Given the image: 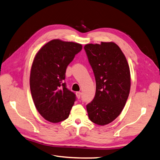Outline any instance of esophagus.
Returning <instances> with one entry per match:
<instances>
[{"mask_svg":"<svg viewBox=\"0 0 160 160\" xmlns=\"http://www.w3.org/2000/svg\"><path fill=\"white\" fill-rule=\"evenodd\" d=\"M76 97H77L78 99H80L81 95H82V93H81L80 92H77L76 93Z\"/></svg>","mask_w":160,"mask_h":160,"instance_id":"34e87169","label":"esophagus"}]
</instances>
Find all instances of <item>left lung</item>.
Instances as JSON below:
<instances>
[{
    "instance_id": "8db88e82",
    "label": "left lung",
    "mask_w": 160,
    "mask_h": 160,
    "mask_svg": "<svg viewBox=\"0 0 160 160\" xmlns=\"http://www.w3.org/2000/svg\"><path fill=\"white\" fill-rule=\"evenodd\" d=\"M96 80L93 100L87 105L90 120L108 124L121 113L130 93L131 78L128 61L120 48L113 42L84 46Z\"/></svg>"
}]
</instances>
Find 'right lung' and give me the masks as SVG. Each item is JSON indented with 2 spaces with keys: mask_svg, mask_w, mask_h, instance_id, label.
Wrapping results in <instances>:
<instances>
[{
  "mask_svg": "<svg viewBox=\"0 0 160 160\" xmlns=\"http://www.w3.org/2000/svg\"><path fill=\"white\" fill-rule=\"evenodd\" d=\"M82 48L81 44L54 39L34 57L30 77L31 94L36 109L48 122L58 123L69 117L76 95L63 80L68 65Z\"/></svg>",
  "mask_w": 160,
  "mask_h": 160,
  "instance_id": "obj_1",
  "label": "right lung"
}]
</instances>
